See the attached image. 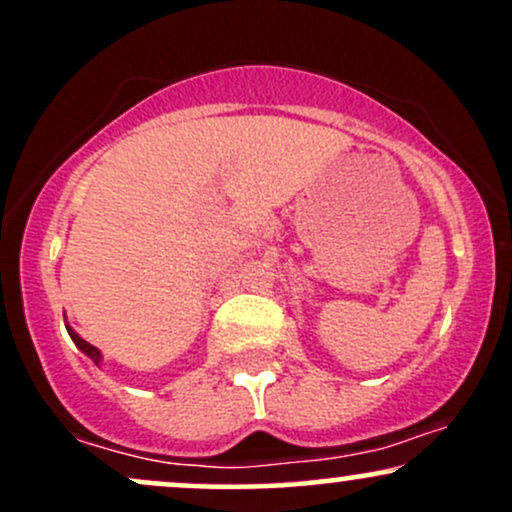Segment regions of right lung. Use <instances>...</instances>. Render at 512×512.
<instances>
[{
    "label": "right lung",
    "mask_w": 512,
    "mask_h": 512,
    "mask_svg": "<svg viewBox=\"0 0 512 512\" xmlns=\"http://www.w3.org/2000/svg\"><path fill=\"white\" fill-rule=\"evenodd\" d=\"M67 332H69V337H72V342H74L76 346H79V349L84 351L86 356H91V358H93V363H96V366H98V361H101V351H98L96 346H91V344H88L86 339H81L79 334H76V332L72 330V327H67Z\"/></svg>",
    "instance_id": "add662e5"
}]
</instances>
